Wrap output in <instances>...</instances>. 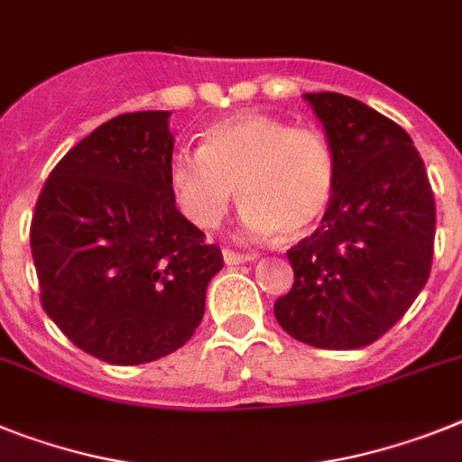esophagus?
Masks as SVG:
<instances>
[{
    "instance_id": "obj_1",
    "label": "esophagus",
    "mask_w": 462,
    "mask_h": 462,
    "mask_svg": "<svg viewBox=\"0 0 462 462\" xmlns=\"http://www.w3.org/2000/svg\"><path fill=\"white\" fill-rule=\"evenodd\" d=\"M223 261L227 263V265H242V263L254 261V255L237 254V251H232V249H223Z\"/></svg>"
}]
</instances>
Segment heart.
<instances>
[{"label": "heart", "instance_id": "b5f03b06", "mask_svg": "<svg viewBox=\"0 0 462 462\" xmlns=\"http://www.w3.org/2000/svg\"><path fill=\"white\" fill-rule=\"evenodd\" d=\"M169 185L178 208L197 227H216L237 188L246 235L267 237L279 230L282 237L298 239L331 204L336 157L319 131L239 112L207 126L199 150L173 154Z\"/></svg>", "mask_w": 462, "mask_h": 462}]
</instances>
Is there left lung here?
Returning a JSON list of instances; mask_svg holds the SVG:
<instances>
[{
	"mask_svg": "<svg viewBox=\"0 0 462 462\" xmlns=\"http://www.w3.org/2000/svg\"><path fill=\"white\" fill-rule=\"evenodd\" d=\"M336 157L321 225L286 251L293 286L274 317L291 338L356 350L406 315L430 277L437 208L420 154L399 124L343 93H305Z\"/></svg>",
	"mask_w": 462,
	"mask_h": 462,
	"instance_id": "8db88e82",
	"label": "left lung"
}]
</instances>
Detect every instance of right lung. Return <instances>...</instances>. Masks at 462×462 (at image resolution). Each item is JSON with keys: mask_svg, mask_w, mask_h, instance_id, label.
Instances as JSON below:
<instances>
[{"mask_svg": "<svg viewBox=\"0 0 462 462\" xmlns=\"http://www.w3.org/2000/svg\"><path fill=\"white\" fill-rule=\"evenodd\" d=\"M169 112H126L77 143L42 188L30 246L42 308L79 350L135 366L183 347L223 267L176 208Z\"/></svg>", "mask_w": 462, "mask_h": 462, "instance_id": "1", "label": "right lung"}]
</instances>
